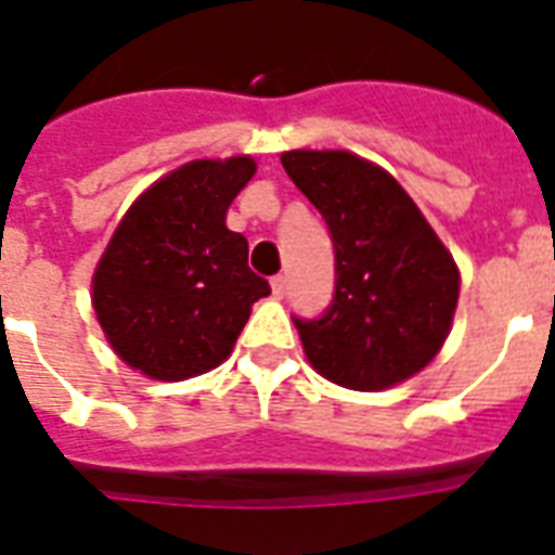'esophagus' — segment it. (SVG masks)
Wrapping results in <instances>:
<instances>
[{"label": "esophagus", "mask_w": 555, "mask_h": 555, "mask_svg": "<svg viewBox=\"0 0 555 555\" xmlns=\"http://www.w3.org/2000/svg\"><path fill=\"white\" fill-rule=\"evenodd\" d=\"M270 287H273V296H285L287 279L285 276H273V279H270Z\"/></svg>", "instance_id": "1"}]
</instances>
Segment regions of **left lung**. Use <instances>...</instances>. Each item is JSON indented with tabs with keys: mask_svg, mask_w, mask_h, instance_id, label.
Here are the masks:
<instances>
[{
	"mask_svg": "<svg viewBox=\"0 0 555 555\" xmlns=\"http://www.w3.org/2000/svg\"><path fill=\"white\" fill-rule=\"evenodd\" d=\"M282 167L320 209L334 242V299L294 325L322 377L377 391L438 354L461 279L447 247L386 169L351 152L296 150Z\"/></svg>",
	"mask_w": 555,
	"mask_h": 555,
	"instance_id": "obj_1",
	"label": "left lung"
}]
</instances>
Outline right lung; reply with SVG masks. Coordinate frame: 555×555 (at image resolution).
Here are the masks:
<instances>
[{"instance_id":"obj_1","label":"right lung","mask_w":555,"mask_h":555,"mask_svg":"<svg viewBox=\"0 0 555 555\" xmlns=\"http://www.w3.org/2000/svg\"><path fill=\"white\" fill-rule=\"evenodd\" d=\"M256 172L250 158L192 160L134 201L112 235L91 291L117 357L155 379L224 363L270 294L247 268V238L227 230L230 201Z\"/></svg>"}]
</instances>
